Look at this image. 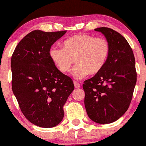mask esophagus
Wrapping results in <instances>:
<instances>
[{"instance_id":"esophagus-1","label":"esophagus","mask_w":146,"mask_h":146,"mask_svg":"<svg viewBox=\"0 0 146 146\" xmlns=\"http://www.w3.org/2000/svg\"><path fill=\"white\" fill-rule=\"evenodd\" d=\"M74 85L75 88H79L80 87V84L77 82H74Z\"/></svg>"}]
</instances>
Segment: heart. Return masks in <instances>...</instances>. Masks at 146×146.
<instances>
[{
    "mask_svg": "<svg viewBox=\"0 0 146 146\" xmlns=\"http://www.w3.org/2000/svg\"><path fill=\"white\" fill-rule=\"evenodd\" d=\"M110 46L108 40L102 37H96L88 34H77L67 38L63 43V48L52 46L49 55L60 72L70 71L72 64L76 65L71 74L76 79H82L88 74L99 73L110 54Z\"/></svg>",
    "mask_w": 146,
    "mask_h": 146,
    "instance_id": "obj_1",
    "label": "heart"
}]
</instances>
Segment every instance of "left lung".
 Masks as SVG:
<instances>
[{"instance_id":"1","label":"left lung","mask_w":146,"mask_h":146,"mask_svg":"<svg viewBox=\"0 0 146 146\" xmlns=\"http://www.w3.org/2000/svg\"><path fill=\"white\" fill-rule=\"evenodd\" d=\"M110 46L101 71L83 84L84 105L88 117L102 124H110L127 112L136 84L133 50L123 36L108 27L96 29Z\"/></svg>"}]
</instances>
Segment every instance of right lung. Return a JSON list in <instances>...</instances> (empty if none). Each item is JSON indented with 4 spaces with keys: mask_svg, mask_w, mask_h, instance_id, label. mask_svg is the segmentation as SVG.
Instances as JSON below:
<instances>
[{
    "mask_svg": "<svg viewBox=\"0 0 146 146\" xmlns=\"http://www.w3.org/2000/svg\"><path fill=\"white\" fill-rule=\"evenodd\" d=\"M67 31L34 30L25 36L11 58L12 88L21 111L30 122L43 128L59 124L63 106L74 89L72 80L51 60V46Z\"/></svg>",
    "mask_w": 146,
    "mask_h": 146,
    "instance_id": "obj_1",
    "label": "right lung"
}]
</instances>
